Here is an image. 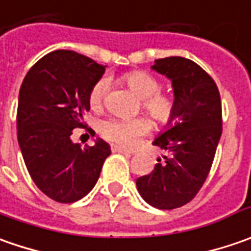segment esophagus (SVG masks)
<instances>
[{
  "label": "esophagus",
  "instance_id": "34e87169",
  "mask_svg": "<svg viewBox=\"0 0 251 251\" xmlns=\"http://www.w3.org/2000/svg\"><path fill=\"white\" fill-rule=\"evenodd\" d=\"M111 151H113V152H119V153H124V155H127V156H131V155H132L131 151L126 150V148H121L119 145H113V147H111Z\"/></svg>",
  "mask_w": 251,
  "mask_h": 251
}]
</instances>
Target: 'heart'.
<instances>
[{"label":"heart","mask_w":251,"mask_h":251,"mask_svg":"<svg viewBox=\"0 0 251 251\" xmlns=\"http://www.w3.org/2000/svg\"><path fill=\"white\" fill-rule=\"evenodd\" d=\"M126 82L131 91L140 99H142V109L159 124H166L173 119L175 114V101L172 98L159 93V82L147 73L135 71L126 76ZM107 91V79L101 78L93 85L89 93V101L93 107H99L104 99ZM150 131V124L144 119L135 120H111L101 123L100 132L107 138L119 145L131 148L134 147L141 137Z\"/></svg>","instance_id":"obj_1"}]
</instances>
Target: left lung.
<instances>
[{
    "instance_id": "obj_1",
    "label": "left lung",
    "mask_w": 251,
    "mask_h": 251,
    "mask_svg": "<svg viewBox=\"0 0 251 251\" xmlns=\"http://www.w3.org/2000/svg\"><path fill=\"white\" fill-rule=\"evenodd\" d=\"M151 68L172 82L175 114L153 141L166 155L137 178V188L152 207L173 209L196 197L209 173L222 134L221 96L214 79L188 58H159Z\"/></svg>"
}]
</instances>
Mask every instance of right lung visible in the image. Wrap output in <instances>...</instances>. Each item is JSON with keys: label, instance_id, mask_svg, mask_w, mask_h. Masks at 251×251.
Listing matches in <instances>:
<instances>
[{"label": "right lung", "instance_id": "1", "mask_svg": "<svg viewBox=\"0 0 251 251\" xmlns=\"http://www.w3.org/2000/svg\"><path fill=\"white\" fill-rule=\"evenodd\" d=\"M100 65L71 50H55L26 74L18 100V144L34 184L58 202H75L95 187L110 145L74 144L83 127L89 93L104 74Z\"/></svg>", "mask_w": 251, "mask_h": 251}]
</instances>
